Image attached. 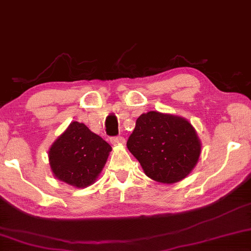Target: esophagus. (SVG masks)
<instances>
[{"mask_svg":"<svg viewBox=\"0 0 251 251\" xmlns=\"http://www.w3.org/2000/svg\"><path fill=\"white\" fill-rule=\"evenodd\" d=\"M125 143V139L123 137H113L111 138V144L112 145H122Z\"/></svg>","mask_w":251,"mask_h":251,"instance_id":"esophagus-1","label":"esophagus"}]
</instances>
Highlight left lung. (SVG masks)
<instances>
[{
  "instance_id": "8db88e82",
  "label": "left lung",
  "mask_w": 251,
  "mask_h": 251,
  "mask_svg": "<svg viewBox=\"0 0 251 251\" xmlns=\"http://www.w3.org/2000/svg\"><path fill=\"white\" fill-rule=\"evenodd\" d=\"M126 145L145 174L161 183L185 179L201 154L200 139L188 120L155 111L138 118Z\"/></svg>"
}]
</instances>
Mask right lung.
<instances>
[{"label":"right lung","mask_w":251,"mask_h":251,"mask_svg":"<svg viewBox=\"0 0 251 251\" xmlns=\"http://www.w3.org/2000/svg\"><path fill=\"white\" fill-rule=\"evenodd\" d=\"M111 146L84 124L72 122L51 145L49 161L57 179L77 188L95 182L106 164Z\"/></svg>","instance_id":"obj_1"}]
</instances>
